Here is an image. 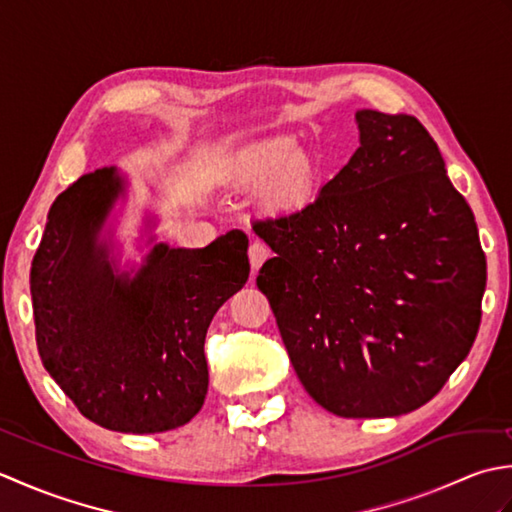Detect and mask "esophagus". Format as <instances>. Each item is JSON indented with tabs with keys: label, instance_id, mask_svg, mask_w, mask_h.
I'll return each mask as SVG.
<instances>
[{
	"label": "esophagus",
	"instance_id": "34e87169",
	"mask_svg": "<svg viewBox=\"0 0 512 512\" xmlns=\"http://www.w3.org/2000/svg\"><path fill=\"white\" fill-rule=\"evenodd\" d=\"M268 255H270V250H268V246L264 244V242H259V239H255L253 244H250V248H248V259H250V268L253 270H257L259 266H262L266 259H268Z\"/></svg>",
	"mask_w": 512,
	"mask_h": 512
}]
</instances>
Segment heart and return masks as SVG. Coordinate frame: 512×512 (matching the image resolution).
Segmentation results:
<instances>
[{
  "label": "heart",
  "mask_w": 512,
  "mask_h": 512,
  "mask_svg": "<svg viewBox=\"0 0 512 512\" xmlns=\"http://www.w3.org/2000/svg\"><path fill=\"white\" fill-rule=\"evenodd\" d=\"M220 176L233 184H259V202L266 209H295L310 198L312 162L303 154L297 138L279 136L264 140L235 154H228L217 165Z\"/></svg>",
  "instance_id": "obj_1"
}]
</instances>
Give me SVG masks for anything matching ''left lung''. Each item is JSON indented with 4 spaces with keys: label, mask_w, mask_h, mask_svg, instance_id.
<instances>
[{
    "label": "left lung",
    "mask_w": 512,
    "mask_h": 512,
    "mask_svg": "<svg viewBox=\"0 0 512 512\" xmlns=\"http://www.w3.org/2000/svg\"><path fill=\"white\" fill-rule=\"evenodd\" d=\"M350 162L301 209L253 222L290 363L341 418L422 407L480 330L486 257L436 140L409 114L358 110Z\"/></svg>",
    "instance_id": "obj_1"
}]
</instances>
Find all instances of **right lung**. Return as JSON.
Segmentation results:
<instances>
[{"instance_id":"1","label":"right lung","mask_w":512,"mask_h":512,"mask_svg":"<svg viewBox=\"0 0 512 512\" xmlns=\"http://www.w3.org/2000/svg\"><path fill=\"white\" fill-rule=\"evenodd\" d=\"M127 187L123 171L99 167L50 206L30 268L37 350L85 418L160 433L204 405L206 330L246 284L248 237L228 231L204 248H173L158 242V217L147 213L143 259L123 266L116 224Z\"/></svg>"}]
</instances>
